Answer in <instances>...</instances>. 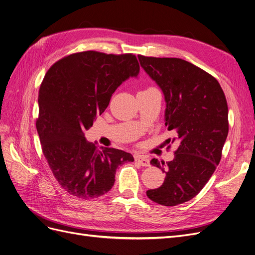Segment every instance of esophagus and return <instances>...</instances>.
Segmentation results:
<instances>
[{
  "label": "esophagus",
  "instance_id": "obj_1",
  "mask_svg": "<svg viewBox=\"0 0 255 255\" xmlns=\"http://www.w3.org/2000/svg\"><path fill=\"white\" fill-rule=\"evenodd\" d=\"M135 161L138 163V164H140L141 166H144V167H147L149 166V160L143 156H136L135 157Z\"/></svg>",
  "mask_w": 255,
  "mask_h": 255
}]
</instances>
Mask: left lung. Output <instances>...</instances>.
<instances>
[{
    "label": "left lung",
    "instance_id": "left-lung-1",
    "mask_svg": "<svg viewBox=\"0 0 255 255\" xmlns=\"http://www.w3.org/2000/svg\"><path fill=\"white\" fill-rule=\"evenodd\" d=\"M138 59L164 95L165 126L175 133L172 142H179L174 160L151 159L165 179L146 195L160 205L176 206L195 198L219 165L228 135L226 97L215 77L184 59Z\"/></svg>",
    "mask_w": 255,
    "mask_h": 255
}]
</instances>
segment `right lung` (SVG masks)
Returning <instances> with one entry per match:
<instances>
[{
  "label": "right lung",
  "mask_w": 255,
  "mask_h": 255,
  "mask_svg": "<svg viewBox=\"0 0 255 255\" xmlns=\"http://www.w3.org/2000/svg\"><path fill=\"white\" fill-rule=\"evenodd\" d=\"M139 71L133 54L85 51L59 59L46 73L36 129L49 167L71 196L90 200L106 195L117 167L134 161L125 150L98 149L85 131L104 113L117 88Z\"/></svg>",
  "instance_id": "add662e5"
}]
</instances>
